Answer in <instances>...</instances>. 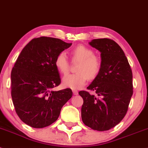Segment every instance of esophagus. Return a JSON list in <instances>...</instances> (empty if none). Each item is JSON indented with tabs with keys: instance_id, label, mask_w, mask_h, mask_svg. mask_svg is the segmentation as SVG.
<instances>
[{
	"instance_id": "1",
	"label": "esophagus",
	"mask_w": 148,
	"mask_h": 148,
	"mask_svg": "<svg viewBox=\"0 0 148 148\" xmlns=\"http://www.w3.org/2000/svg\"><path fill=\"white\" fill-rule=\"evenodd\" d=\"M72 92H73V94H74V95H77V94H79V92H78L76 90H73Z\"/></svg>"
}]
</instances>
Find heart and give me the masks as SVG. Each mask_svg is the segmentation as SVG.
<instances>
[{
  "label": "heart",
  "mask_w": 148,
  "mask_h": 148,
  "mask_svg": "<svg viewBox=\"0 0 148 148\" xmlns=\"http://www.w3.org/2000/svg\"><path fill=\"white\" fill-rule=\"evenodd\" d=\"M71 60L73 63L79 62L76 72L74 74H69L63 79L65 87L73 90L80 89L84 86L88 79H94L100 74L102 68V60L97 55H94L92 49L84 45H79L71 51ZM55 66L62 74H67L69 71L70 64L65 53L60 52L54 61Z\"/></svg>",
  "instance_id": "heart-1"
}]
</instances>
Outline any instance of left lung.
Returning a JSON list of instances; mask_svg holds the SVG:
<instances>
[{"mask_svg":"<svg viewBox=\"0 0 148 148\" xmlns=\"http://www.w3.org/2000/svg\"><path fill=\"white\" fill-rule=\"evenodd\" d=\"M90 45L101 51L100 74L87 88L90 94L80 91L83 98V123L97 131L109 130L122 121L133 94L132 72L121 47L110 38L94 39Z\"/></svg>","mask_w":148,"mask_h":148,"instance_id":"8db88e82","label":"left lung"}]
</instances>
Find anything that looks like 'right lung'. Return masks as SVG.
<instances>
[{
  "label": "right lung",
  "mask_w": 148,
  "mask_h": 148,
  "mask_svg": "<svg viewBox=\"0 0 148 148\" xmlns=\"http://www.w3.org/2000/svg\"><path fill=\"white\" fill-rule=\"evenodd\" d=\"M71 45L58 38L39 37L29 41L18 57L11 72V94L16 112L27 125H50L72 98L69 88L52 90L61 82L55 58Z\"/></svg>",
  "instance_id": "add662e5"
}]
</instances>
